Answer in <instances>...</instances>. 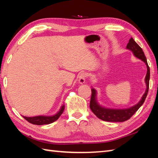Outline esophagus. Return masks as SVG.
I'll list each match as a JSON object with an SVG mask.
<instances>
[{"mask_svg":"<svg viewBox=\"0 0 158 158\" xmlns=\"http://www.w3.org/2000/svg\"><path fill=\"white\" fill-rule=\"evenodd\" d=\"M88 77V75L85 73H82L80 74V75L79 76V83L80 84H83L85 82V79L86 77Z\"/></svg>","mask_w":158,"mask_h":158,"instance_id":"34e87169","label":"esophagus"}]
</instances>
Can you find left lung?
I'll return each mask as SVG.
<instances>
[{"label":"left lung","instance_id":"8db88e82","mask_svg":"<svg viewBox=\"0 0 158 158\" xmlns=\"http://www.w3.org/2000/svg\"><path fill=\"white\" fill-rule=\"evenodd\" d=\"M126 48L131 50L136 58L140 59L145 62L147 65V72L145 77V83L147 85L146 91L144 94L141 100L136 105L125 109H106L99 105V104L96 101V91L94 89H92V96L90 100L89 107L92 111L95 114L97 117L106 122H123L129 119L134 114H135L140 106L143 105L145 100L149 91V79H150V69L147 64V58L144 54L142 48L137 44L135 40L131 38L129 40V43H127Z\"/></svg>","mask_w":158,"mask_h":158}]
</instances>
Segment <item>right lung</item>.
I'll return each mask as SVG.
<instances>
[{"label":"right lung","instance_id":"obj_1","mask_svg":"<svg viewBox=\"0 0 158 158\" xmlns=\"http://www.w3.org/2000/svg\"><path fill=\"white\" fill-rule=\"evenodd\" d=\"M64 110V105H62L61 109L56 115L53 116H35V117H25L23 116V118L27 120L29 123L35 124V125H45V124L52 123L58 119L60 116L62 115Z\"/></svg>","mask_w":158,"mask_h":158}]
</instances>
